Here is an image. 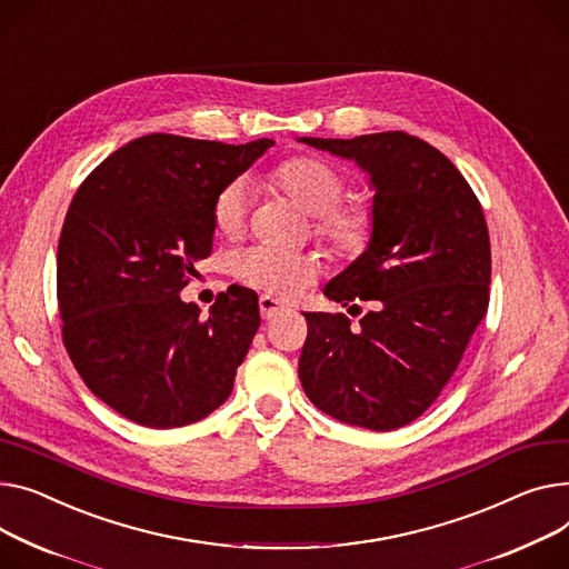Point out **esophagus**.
Masks as SVG:
<instances>
[{"mask_svg":"<svg viewBox=\"0 0 569 569\" xmlns=\"http://www.w3.org/2000/svg\"><path fill=\"white\" fill-rule=\"evenodd\" d=\"M258 307H260L262 320H274V318H279V316L286 311V307L281 305V301H277V299L270 297V295H260Z\"/></svg>","mask_w":569,"mask_h":569,"instance_id":"34e87169","label":"esophagus"}]
</instances>
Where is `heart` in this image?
<instances>
[{"label": "heart", "mask_w": 569, "mask_h": 569, "mask_svg": "<svg viewBox=\"0 0 569 569\" xmlns=\"http://www.w3.org/2000/svg\"><path fill=\"white\" fill-rule=\"evenodd\" d=\"M264 182L311 214L313 236L336 256L355 258L368 249L375 236V212L366 199H343L348 178L329 160L318 156L288 158L268 173ZM247 214L244 184H226L212 206L214 231L226 240H238L247 231ZM233 274L251 288L290 299L318 279L320 260L313 253L249 247L236 253Z\"/></svg>", "instance_id": "heart-1"}]
</instances>
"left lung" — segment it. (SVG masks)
Listing matches in <instances>:
<instances>
[{"label": "left lung", "instance_id": "obj_1", "mask_svg": "<svg viewBox=\"0 0 569 569\" xmlns=\"http://www.w3.org/2000/svg\"><path fill=\"white\" fill-rule=\"evenodd\" d=\"M355 160L375 189L368 249L325 286L357 311L305 313L299 382L333 419L389 432L439 398L487 313L491 251L478 197L443 153L407 132L301 137Z\"/></svg>", "mask_w": 569, "mask_h": 569}]
</instances>
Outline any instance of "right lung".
<instances>
[{
  "label": "right lung",
  "instance_id": "right-lung-1",
  "mask_svg": "<svg viewBox=\"0 0 569 569\" xmlns=\"http://www.w3.org/2000/svg\"><path fill=\"white\" fill-rule=\"evenodd\" d=\"M270 146L146 134L74 192L57 251L66 352L84 385L146 428L197 423L233 391L260 327L253 290L231 286L210 313L180 290L212 251V206Z\"/></svg>",
  "mask_w": 569,
  "mask_h": 569
}]
</instances>
